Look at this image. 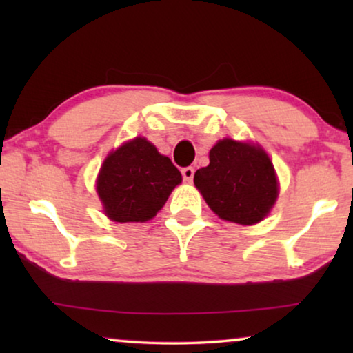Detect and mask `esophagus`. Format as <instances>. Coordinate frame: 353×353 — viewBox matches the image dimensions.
I'll return each instance as SVG.
<instances>
[{"mask_svg": "<svg viewBox=\"0 0 353 353\" xmlns=\"http://www.w3.org/2000/svg\"><path fill=\"white\" fill-rule=\"evenodd\" d=\"M181 175H183V180L188 181V183H191L192 178H194V168H192V167H185L181 170Z\"/></svg>", "mask_w": 353, "mask_h": 353, "instance_id": "obj_1", "label": "esophagus"}]
</instances>
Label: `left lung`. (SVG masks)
I'll list each match as a JSON object with an SVG mask.
<instances>
[{"label":"left lung","instance_id":"obj_1","mask_svg":"<svg viewBox=\"0 0 353 353\" xmlns=\"http://www.w3.org/2000/svg\"><path fill=\"white\" fill-rule=\"evenodd\" d=\"M210 163L194 185L220 219L241 225L263 220L278 197L273 163L260 148L223 139L210 149Z\"/></svg>","mask_w":353,"mask_h":353}]
</instances>
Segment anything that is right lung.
<instances>
[{"mask_svg":"<svg viewBox=\"0 0 353 353\" xmlns=\"http://www.w3.org/2000/svg\"><path fill=\"white\" fill-rule=\"evenodd\" d=\"M181 183L172 161L144 138H134L110 154L98 176V194L110 220H151Z\"/></svg>","mask_w":353,"mask_h":353,"instance_id":"1","label":"right lung"}]
</instances>
